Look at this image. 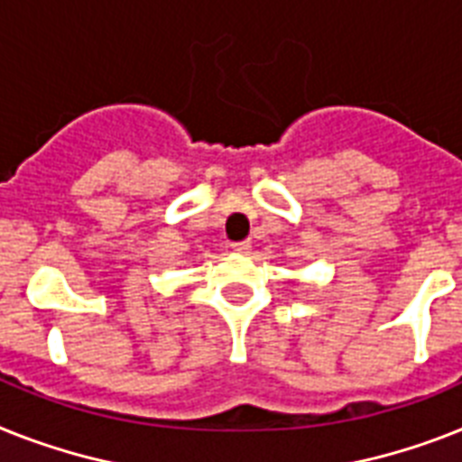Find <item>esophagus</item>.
Returning a JSON list of instances; mask_svg holds the SVG:
<instances>
[{"instance_id": "obj_1", "label": "esophagus", "mask_w": 462, "mask_h": 462, "mask_svg": "<svg viewBox=\"0 0 462 462\" xmlns=\"http://www.w3.org/2000/svg\"><path fill=\"white\" fill-rule=\"evenodd\" d=\"M250 247H253V243H250V240H238V243H231V250L238 254H247L250 253Z\"/></svg>"}]
</instances>
